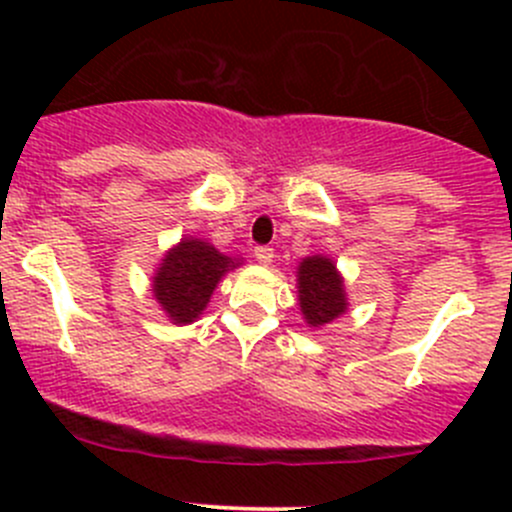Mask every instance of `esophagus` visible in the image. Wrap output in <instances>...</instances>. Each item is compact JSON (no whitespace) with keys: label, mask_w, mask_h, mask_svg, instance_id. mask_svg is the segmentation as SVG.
Returning <instances> with one entry per match:
<instances>
[{"label":"esophagus","mask_w":512,"mask_h":512,"mask_svg":"<svg viewBox=\"0 0 512 512\" xmlns=\"http://www.w3.org/2000/svg\"><path fill=\"white\" fill-rule=\"evenodd\" d=\"M272 257H275V250H272V247H267V245L255 247V260L260 262V265L267 267L272 262Z\"/></svg>","instance_id":"1"}]
</instances>
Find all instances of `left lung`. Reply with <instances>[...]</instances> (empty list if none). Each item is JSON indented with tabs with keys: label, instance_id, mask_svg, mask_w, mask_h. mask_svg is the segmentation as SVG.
<instances>
[{
	"label": "left lung",
	"instance_id": "8db88e82",
	"mask_svg": "<svg viewBox=\"0 0 512 512\" xmlns=\"http://www.w3.org/2000/svg\"><path fill=\"white\" fill-rule=\"evenodd\" d=\"M299 309L309 327H324L347 312L344 280L334 260L324 255L304 257L297 267Z\"/></svg>",
	"mask_w": 512,
	"mask_h": 512
}]
</instances>
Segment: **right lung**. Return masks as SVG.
Here are the masks:
<instances>
[{
    "label": "right lung",
    "mask_w": 512,
    "mask_h": 512,
    "mask_svg": "<svg viewBox=\"0 0 512 512\" xmlns=\"http://www.w3.org/2000/svg\"><path fill=\"white\" fill-rule=\"evenodd\" d=\"M240 257H227L210 242L183 237L165 252L153 277V297L173 324H190L208 307L213 289L230 270L240 267Z\"/></svg>",
    "instance_id": "obj_1"
}]
</instances>
